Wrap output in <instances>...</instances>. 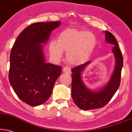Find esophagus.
Returning a JSON list of instances; mask_svg holds the SVG:
<instances>
[{"instance_id": "esophagus-1", "label": "esophagus", "mask_w": 132, "mask_h": 132, "mask_svg": "<svg viewBox=\"0 0 132 132\" xmlns=\"http://www.w3.org/2000/svg\"><path fill=\"white\" fill-rule=\"evenodd\" d=\"M63 71L64 73H67V74H71V68L68 67V66H66V67H64L63 69Z\"/></svg>"}]
</instances>
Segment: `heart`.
Listing matches in <instances>:
<instances>
[{
	"mask_svg": "<svg viewBox=\"0 0 132 132\" xmlns=\"http://www.w3.org/2000/svg\"><path fill=\"white\" fill-rule=\"evenodd\" d=\"M96 44V36L89 31L69 29L58 36L57 43L52 42L49 49L52 56L60 60L63 51L67 52L66 60L70 64H81L88 60Z\"/></svg>",
	"mask_w": 132,
	"mask_h": 132,
	"instance_id": "b5f03b06",
	"label": "heart"
}]
</instances>
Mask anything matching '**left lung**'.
Instances as JSON below:
<instances>
[{
    "mask_svg": "<svg viewBox=\"0 0 132 132\" xmlns=\"http://www.w3.org/2000/svg\"><path fill=\"white\" fill-rule=\"evenodd\" d=\"M105 41L114 46L112 53L116 59V65L110 80L104 87L97 91H93L88 89L83 82L81 72L91 63L90 61L76 66L71 70L72 97L76 105L83 110L103 107L111 99L119 87L123 66L122 55L116 38L110 31H105Z\"/></svg>",
    "mask_w": 132,
    "mask_h": 132,
    "instance_id": "8db88e82",
    "label": "left lung"
}]
</instances>
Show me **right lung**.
<instances>
[{"label":"right lung","mask_w":132,"mask_h":132,"mask_svg":"<svg viewBox=\"0 0 132 132\" xmlns=\"http://www.w3.org/2000/svg\"><path fill=\"white\" fill-rule=\"evenodd\" d=\"M60 21L30 25L19 35L11 49L9 80L18 97L29 105L44 103L51 96L62 68L45 62L43 45Z\"/></svg>","instance_id":"1"}]
</instances>
